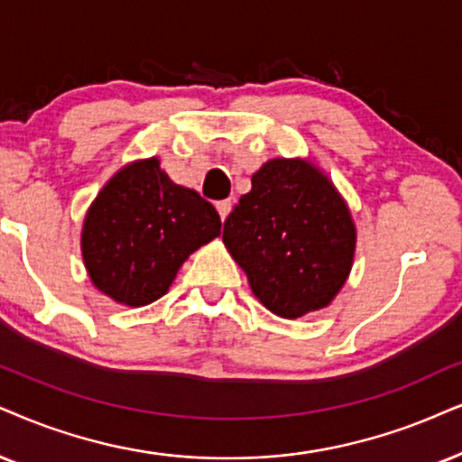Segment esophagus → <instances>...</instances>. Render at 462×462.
<instances>
[{"label": "esophagus", "instance_id": "34e87169", "mask_svg": "<svg viewBox=\"0 0 462 462\" xmlns=\"http://www.w3.org/2000/svg\"><path fill=\"white\" fill-rule=\"evenodd\" d=\"M217 213H219V219L221 221H226V217H227V213H230V208H232V204H230V200H221V202H217Z\"/></svg>", "mask_w": 462, "mask_h": 462}]
</instances>
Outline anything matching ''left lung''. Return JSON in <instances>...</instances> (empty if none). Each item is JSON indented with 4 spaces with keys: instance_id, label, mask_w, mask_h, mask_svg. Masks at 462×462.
Wrapping results in <instances>:
<instances>
[{
    "instance_id": "left-lung-1",
    "label": "left lung",
    "mask_w": 462,
    "mask_h": 462,
    "mask_svg": "<svg viewBox=\"0 0 462 462\" xmlns=\"http://www.w3.org/2000/svg\"><path fill=\"white\" fill-rule=\"evenodd\" d=\"M224 245L254 296L285 319L328 307L356 254L347 202L307 157H273L224 224Z\"/></svg>"
}]
</instances>
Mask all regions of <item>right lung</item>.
Listing matches in <instances>:
<instances>
[{
  "label": "right lung",
  "instance_id": "obj_1",
  "mask_svg": "<svg viewBox=\"0 0 462 462\" xmlns=\"http://www.w3.org/2000/svg\"><path fill=\"white\" fill-rule=\"evenodd\" d=\"M219 232L213 204L147 157L116 171L87 208L80 254L102 294L144 307L162 299L183 262Z\"/></svg>",
  "mask_w": 462,
  "mask_h": 462
}]
</instances>
